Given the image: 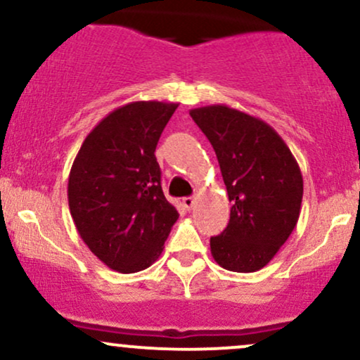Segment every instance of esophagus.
<instances>
[{"instance_id": "esophagus-1", "label": "esophagus", "mask_w": 360, "mask_h": 360, "mask_svg": "<svg viewBox=\"0 0 360 360\" xmlns=\"http://www.w3.org/2000/svg\"><path fill=\"white\" fill-rule=\"evenodd\" d=\"M183 205H184V208H186V210H193V208H194V205H196V198H193V196L184 198V200H183Z\"/></svg>"}]
</instances>
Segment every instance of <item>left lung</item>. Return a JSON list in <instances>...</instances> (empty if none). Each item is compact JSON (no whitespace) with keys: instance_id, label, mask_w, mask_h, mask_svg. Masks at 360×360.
I'll return each mask as SVG.
<instances>
[{"instance_id":"obj_1","label":"left lung","mask_w":360,"mask_h":360,"mask_svg":"<svg viewBox=\"0 0 360 360\" xmlns=\"http://www.w3.org/2000/svg\"><path fill=\"white\" fill-rule=\"evenodd\" d=\"M210 140L226 186L230 221L210 238L223 269L255 272L278 254L295 230L303 176L278 131L260 118L226 105L189 111Z\"/></svg>"}]
</instances>
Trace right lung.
<instances>
[{
    "mask_svg": "<svg viewBox=\"0 0 360 360\" xmlns=\"http://www.w3.org/2000/svg\"><path fill=\"white\" fill-rule=\"evenodd\" d=\"M177 103L134 101L84 139L69 174L74 225L110 269L131 274L159 259L179 213L160 186L155 147Z\"/></svg>",
    "mask_w": 360,
    "mask_h": 360,
    "instance_id": "1",
    "label": "right lung"
}]
</instances>
